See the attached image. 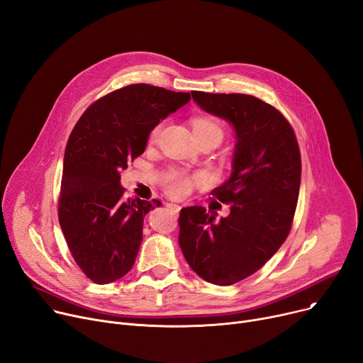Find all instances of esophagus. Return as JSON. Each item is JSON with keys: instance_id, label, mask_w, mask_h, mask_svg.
Masks as SVG:
<instances>
[{"instance_id": "esophagus-1", "label": "esophagus", "mask_w": 363, "mask_h": 363, "mask_svg": "<svg viewBox=\"0 0 363 363\" xmlns=\"http://www.w3.org/2000/svg\"><path fill=\"white\" fill-rule=\"evenodd\" d=\"M167 206H168L169 209H172V211H174V212H176V214H177V212L180 211V206H179L177 203H167Z\"/></svg>"}]
</instances>
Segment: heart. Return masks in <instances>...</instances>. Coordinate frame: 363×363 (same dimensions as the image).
<instances>
[{
    "mask_svg": "<svg viewBox=\"0 0 363 363\" xmlns=\"http://www.w3.org/2000/svg\"><path fill=\"white\" fill-rule=\"evenodd\" d=\"M161 129H162V123L155 124L152 127L151 133H149L151 139H155L160 135ZM194 129H195V132H216V133L221 135V138H223V125H221L220 120H217L214 117L195 118ZM194 180H195V177H191L190 174L183 172V169H173V172L167 173V176L164 177V187L167 190V194H169L172 196H183V195L189 194Z\"/></svg>",
    "mask_w": 363,
    "mask_h": 363,
    "instance_id": "heart-1",
    "label": "heart"
}]
</instances>
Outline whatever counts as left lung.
Instances as JSON below:
<instances>
[{
    "label": "left lung",
    "instance_id": "8db88e82",
    "mask_svg": "<svg viewBox=\"0 0 363 363\" xmlns=\"http://www.w3.org/2000/svg\"><path fill=\"white\" fill-rule=\"evenodd\" d=\"M191 98L206 113L231 123L236 132L233 173L212 190L230 203L216 212L187 206L179 217V245L190 268L217 286H231L257 272L287 239L301 187V149L286 117L272 105L245 94Z\"/></svg>",
    "mask_w": 363,
    "mask_h": 363
}]
</instances>
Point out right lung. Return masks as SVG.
Segmentation results:
<instances>
[{"mask_svg": "<svg viewBox=\"0 0 363 363\" xmlns=\"http://www.w3.org/2000/svg\"><path fill=\"white\" fill-rule=\"evenodd\" d=\"M190 101L146 83L117 89L82 114L64 152L58 221L83 274L96 284L129 272L154 203L124 199L120 173L145 152L152 127Z\"/></svg>", "mask_w": 363, "mask_h": 363, "instance_id": "add662e5", "label": "right lung"}]
</instances>
